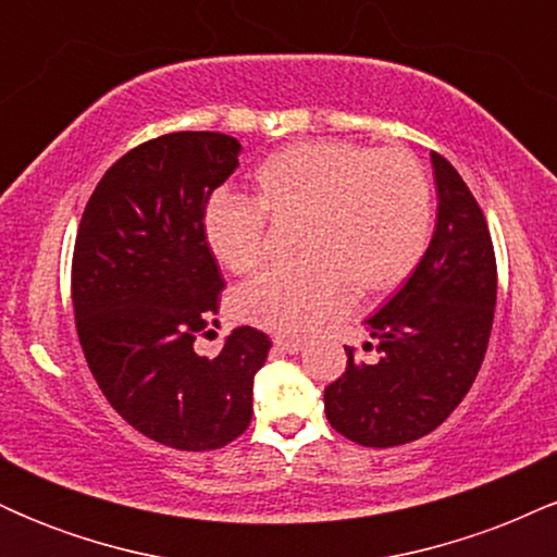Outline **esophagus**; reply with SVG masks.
I'll return each instance as SVG.
<instances>
[{
  "instance_id": "34e87169",
  "label": "esophagus",
  "mask_w": 557,
  "mask_h": 557,
  "mask_svg": "<svg viewBox=\"0 0 557 557\" xmlns=\"http://www.w3.org/2000/svg\"><path fill=\"white\" fill-rule=\"evenodd\" d=\"M274 348L285 350V354H298V350H304L306 341H300V337H285V335H274L272 337Z\"/></svg>"
}]
</instances>
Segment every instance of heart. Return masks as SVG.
I'll return each instance as SVG.
<instances>
[{"mask_svg":"<svg viewBox=\"0 0 557 557\" xmlns=\"http://www.w3.org/2000/svg\"><path fill=\"white\" fill-rule=\"evenodd\" d=\"M267 216L300 222L296 270L264 272L235 293V314L277 332H306L348 300L385 298L417 272L432 238V185L406 149L304 140L253 170V201L214 196L201 233L233 274L264 261Z\"/></svg>","mask_w":557,"mask_h":557,"instance_id":"obj_1","label":"heart"}]
</instances>
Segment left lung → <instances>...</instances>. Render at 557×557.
<instances>
[{"mask_svg":"<svg viewBox=\"0 0 557 557\" xmlns=\"http://www.w3.org/2000/svg\"><path fill=\"white\" fill-rule=\"evenodd\" d=\"M437 222L408 283L367 319L372 361L345 348L348 367L324 389V411L363 447L413 443L437 430L474 385L497 298L495 248L474 194L432 151Z\"/></svg>","mask_w":557,"mask_h":557,"instance_id":"left-lung-1","label":"left lung"}]
</instances>
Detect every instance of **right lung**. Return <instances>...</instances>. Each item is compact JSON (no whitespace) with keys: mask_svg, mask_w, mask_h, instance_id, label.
<instances>
[{"mask_svg":"<svg viewBox=\"0 0 557 557\" xmlns=\"http://www.w3.org/2000/svg\"><path fill=\"white\" fill-rule=\"evenodd\" d=\"M238 154L225 133L146 140L104 172L75 235L70 287L88 369L133 430L175 450H216L248 430L272 345L238 327L214 359L194 350L225 287L201 214Z\"/></svg>","mask_w":557,"mask_h":557,"instance_id":"add662e5","label":"right lung"}]
</instances>
